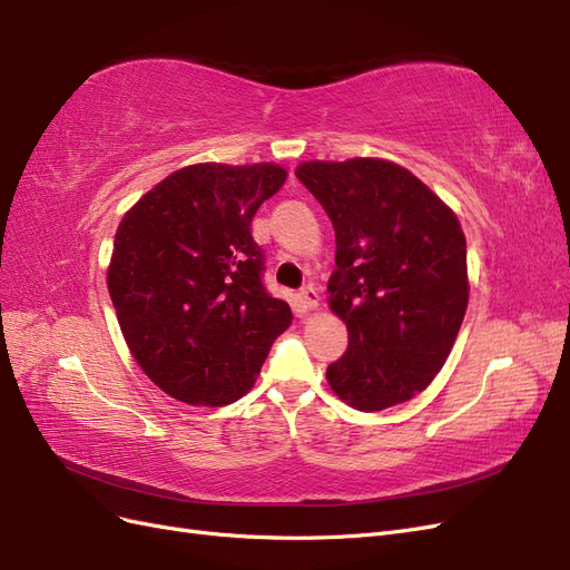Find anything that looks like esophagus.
Segmentation results:
<instances>
[{
  "label": "esophagus",
  "instance_id": "1",
  "mask_svg": "<svg viewBox=\"0 0 570 570\" xmlns=\"http://www.w3.org/2000/svg\"><path fill=\"white\" fill-rule=\"evenodd\" d=\"M299 304H302L304 312H308V308H316V306H318V292H316L314 285L302 287V292H299Z\"/></svg>",
  "mask_w": 570,
  "mask_h": 570
}]
</instances>
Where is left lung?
<instances>
[{
	"mask_svg": "<svg viewBox=\"0 0 570 570\" xmlns=\"http://www.w3.org/2000/svg\"><path fill=\"white\" fill-rule=\"evenodd\" d=\"M295 176L335 228L327 292L350 344L327 383L358 411L409 402L444 366L469 306L459 218L392 161H306Z\"/></svg>",
	"mask_w": 570,
	"mask_h": 570,
	"instance_id": "8db88e82",
	"label": "left lung"
}]
</instances>
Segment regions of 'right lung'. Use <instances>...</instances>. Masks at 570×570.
I'll list each match as a JSON object with an SVG mask.
<instances>
[{"label":"right lung","instance_id":"obj_1","mask_svg":"<svg viewBox=\"0 0 570 570\" xmlns=\"http://www.w3.org/2000/svg\"><path fill=\"white\" fill-rule=\"evenodd\" d=\"M285 178L275 164L185 166L120 220L107 273L120 333L178 402H237L292 323L287 302L264 287L252 237L256 209Z\"/></svg>","mask_w":570,"mask_h":570}]
</instances>
